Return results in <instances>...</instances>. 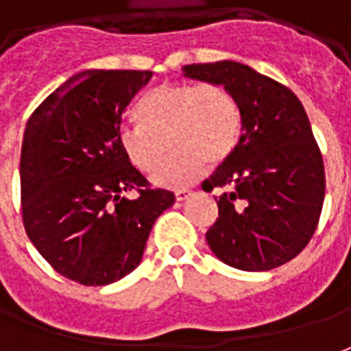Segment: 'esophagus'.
<instances>
[{"instance_id": "34e87169", "label": "esophagus", "mask_w": 351, "mask_h": 351, "mask_svg": "<svg viewBox=\"0 0 351 351\" xmlns=\"http://www.w3.org/2000/svg\"><path fill=\"white\" fill-rule=\"evenodd\" d=\"M190 195H192V192H190V190H176V192H175L176 202H186V199H188Z\"/></svg>"}]
</instances>
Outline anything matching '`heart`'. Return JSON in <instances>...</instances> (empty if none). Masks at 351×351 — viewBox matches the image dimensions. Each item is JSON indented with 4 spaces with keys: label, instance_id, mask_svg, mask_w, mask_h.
<instances>
[{
    "label": "heart",
    "instance_id": "heart-1",
    "mask_svg": "<svg viewBox=\"0 0 351 351\" xmlns=\"http://www.w3.org/2000/svg\"><path fill=\"white\" fill-rule=\"evenodd\" d=\"M140 125H121L117 144L130 165L152 173L163 188H182L202 175L207 163L219 165L234 152L242 115L234 95L221 84L173 82L149 90L138 107Z\"/></svg>",
    "mask_w": 351,
    "mask_h": 351
}]
</instances>
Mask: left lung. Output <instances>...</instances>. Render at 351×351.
<instances>
[{
  "label": "left lung",
  "mask_w": 351,
  "mask_h": 351,
  "mask_svg": "<svg viewBox=\"0 0 351 351\" xmlns=\"http://www.w3.org/2000/svg\"><path fill=\"white\" fill-rule=\"evenodd\" d=\"M182 71L188 78L225 86L242 115L234 152L202 184L206 192L225 188L207 244L240 271L285 265L311 240L325 199L323 156L306 109L290 88L236 61Z\"/></svg>",
  "instance_id": "8db88e82"
}]
</instances>
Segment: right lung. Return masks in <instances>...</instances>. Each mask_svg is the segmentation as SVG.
Instances as JSON below:
<instances>
[{
  "instance_id": "right-lung-1",
  "label": "right lung",
  "mask_w": 351,
  "mask_h": 351,
  "mask_svg": "<svg viewBox=\"0 0 351 351\" xmlns=\"http://www.w3.org/2000/svg\"><path fill=\"white\" fill-rule=\"evenodd\" d=\"M149 71H84L47 95L26 123L21 206L30 242L59 275L84 286L140 265L156 219L175 204L152 190L117 144L125 109ZM138 192L134 200L125 191Z\"/></svg>"
}]
</instances>
